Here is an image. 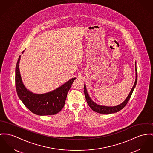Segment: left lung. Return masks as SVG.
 <instances>
[{
	"mask_svg": "<svg viewBox=\"0 0 153 153\" xmlns=\"http://www.w3.org/2000/svg\"><path fill=\"white\" fill-rule=\"evenodd\" d=\"M135 71H136V79H135V81L134 83V85L133 86L132 88L131 91V92H129L128 96H127V97L125 99V100L122 102V103L115 105V106H105V105H99L97 103H96L95 102H93L92 100V99L91 98V97L89 95V93L87 91L86 89V85H84V93H85V98L86 100L87 103L88 104L89 106L92 108V110H93L95 112H98L100 114H112V113H115V112H118L120 111L121 110H122V108L126 105V104L128 103V102H129L131 96L132 94L133 90L134 89V88L136 87V83H137V69H136V62L135 61Z\"/></svg>",
	"mask_w": 153,
	"mask_h": 153,
	"instance_id": "1",
	"label": "left lung"
}]
</instances>
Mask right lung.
Returning a JSON list of instances; mask_svg holds the SVG:
<instances>
[{
	"instance_id": "right-lung-1",
	"label": "right lung",
	"mask_w": 153,
	"mask_h": 153,
	"mask_svg": "<svg viewBox=\"0 0 153 153\" xmlns=\"http://www.w3.org/2000/svg\"><path fill=\"white\" fill-rule=\"evenodd\" d=\"M22 52V54L24 53ZM19 56L16 67V88L21 101L31 112L38 115H54L63 108L67 93L76 78H72L60 87L51 92L36 94L31 92L24 86L21 76Z\"/></svg>"
}]
</instances>
